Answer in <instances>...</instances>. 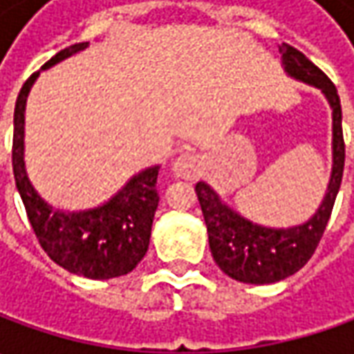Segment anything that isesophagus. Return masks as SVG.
<instances>
[{"label": "esophagus", "instance_id": "1", "mask_svg": "<svg viewBox=\"0 0 354 354\" xmlns=\"http://www.w3.org/2000/svg\"><path fill=\"white\" fill-rule=\"evenodd\" d=\"M203 171V159L195 151H185L173 161V173L181 179H195Z\"/></svg>", "mask_w": 354, "mask_h": 354}]
</instances>
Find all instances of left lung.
I'll return each mask as SVG.
<instances>
[{"label": "left lung", "mask_w": 354, "mask_h": 354, "mask_svg": "<svg viewBox=\"0 0 354 354\" xmlns=\"http://www.w3.org/2000/svg\"><path fill=\"white\" fill-rule=\"evenodd\" d=\"M279 53L286 75L313 88H319L333 112V165L325 197L317 211L301 225L283 228L264 226L230 209L209 183L198 181L195 185L209 232V246L216 266L232 279L256 286L286 279L307 264L329 223L345 167V142L341 126L343 114L335 84L304 53L292 45L281 43Z\"/></svg>", "instance_id": "left-lung-1"}]
</instances>
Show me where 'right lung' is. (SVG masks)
Returning <instances> with one entry per match:
<instances>
[{
	"label": "right lung",
	"instance_id": "add662e5",
	"mask_svg": "<svg viewBox=\"0 0 354 354\" xmlns=\"http://www.w3.org/2000/svg\"><path fill=\"white\" fill-rule=\"evenodd\" d=\"M86 47L88 43H76L62 48L41 66V71ZM41 71L23 84L13 114V175L29 223L48 258L66 272L90 279L126 276L142 262L149 246L159 203L156 189L159 165L136 173L114 197L94 209L62 211L48 205L37 193L25 169V106Z\"/></svg>",
	"mask_w": 354,
	"mask_h": 354
}]
</instances>
